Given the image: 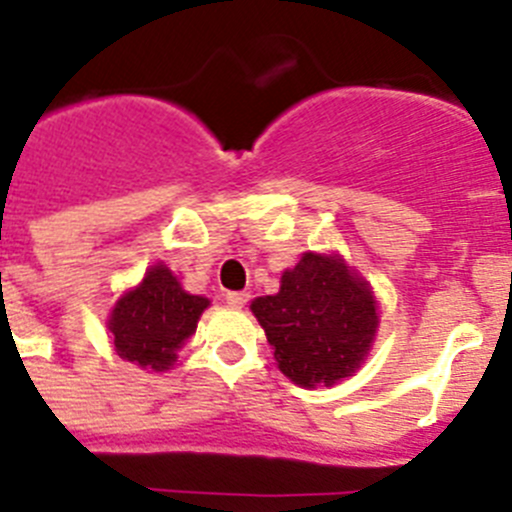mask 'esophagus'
<instances>
[{
    "instance_id": "esophagus-1",
    "label": "esophagus",
    "mask_w": 512,
    "mask_h": 512,
    "mask_svg": "<svg viewBox=\"0 0 512 512\" xmlns=\"http://www.w3.org/2000/svg\"><path fill=\"white\" fill-rule=\"evenodd\" d=\"M225 302H228L230 307H243L248 302V292H228V295H225Z\"/></svg>"
}]
</instances>
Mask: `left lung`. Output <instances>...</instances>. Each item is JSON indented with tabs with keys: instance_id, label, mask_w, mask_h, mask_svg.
I'll use <instances>...</instances> for the list:
<instances>
[{
	"instance_id": "8db88e82",
	"label": "left lung",
	"mask_w": 512,
	"mask_h": 512,
	"mask_svg": "<svg viewBox=\"0 0 512 512\" xmlns=\"http://www.w3.org/2000/svg\"><path fill=\"white\" fill-rule=\"evenodd\" d=\"M292 382L315 387L351 377L377 333L372 289L336 256L305 253L284 271L277 295L251 305Z\"/></svg>"
}]
</instances>
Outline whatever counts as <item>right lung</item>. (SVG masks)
<instances>
[{
    "label": "right lung",
    "mask_w": 512,
    "mask_h": 512,
    "mask_svg": "<svg viewBox=\"0 0 512 512\" xmlns=\"http://www.w3.org/2000/svg\"><path fill=\"white\" fill-rule=\"evenodd\" d=\"M207 305V297L184 292L164 264L153 266L140 287L112 310L110 333L117 356L143 369L164 372L174 364L176 348L197 330Z\"/></svg>",
    "instance_id": "obj_1"
}]
</instances>
